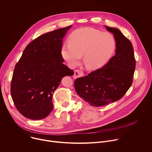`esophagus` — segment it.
Masks as SVG:
<instances>
[{
	"mask_svg": "<svg viewBox=\"0 0 152 152\" xmlns=\"http://www.w3.org/2000/svg\"><path fill=\"white\" fill-rule=\"evenodd\" d=\"M84 75V73L83 71L78 70V69H76L74 71V78H77L78 77H83Z\"/></svg>",
	"mask_w": 152,
	"mask_h": 152,
	"instance_id": "esophagus-1",
	"label": "esophagus"
}]
</instances>
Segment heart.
Listing matches in <instances>:
<instances>
[{"mask_svg":"<svg viewBox=\"0 0 152 152\" xmlns=\"http://www.w3.org/2000/svg\"><path fill=\"white\" fill-rule=\"evenodd\" d=\"M114 37L109 33L90 27L78 28L71 34L69 42L62 48L63 57L72 65H77L83 54L85 66L96 70L104 66L115 49Z\"/></svg>","mask_w":152,"mask_h":152,"instance_id":"1","label":"heart"}]
</instances>
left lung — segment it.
Masks as SVG:
<instances>
[{
    "label": "left lung",
    "mask_w": 152,
    "mask_h": 152,
    "mask_svg": "<svg viewBox=\"0 0 152 152\" xmlns=\"http://www.w3.org/2000/svg\"><path fill=\"white\" fill-rule=\"evenodd\" d=\"M113 34L115 54L104 66L74 82L77 94L88 104L100 107L122 98L133 82L135 58L132 45L118 28L105 26Z\"/></svg>",
    "instance_id": "8db88e82"
}]
</instances>
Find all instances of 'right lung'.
Masks as SVG:
<instances>
[{
  "mask_svg": "<svg viewBox=\"0 0 152 152\" xmlns=\"http://www.w3.org/2000/svg\"><path fill=\"white\" fill-rule=\"evenodd\" d=\"M44 34L28 44L15 65L11 95L17 110L25 117L40 120L53 109V95L62 78L74 72L63 64V38L71 27Z\"/></svg>",
  "mask_w": 152,
  "mask_h": 152,
  "instance_id": "right-lung-1",
  "label": "right lung"
}]
</instances>
